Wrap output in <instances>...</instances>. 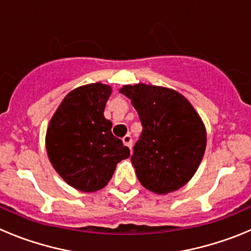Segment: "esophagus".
<instances>
[{"mask_svg":"<svg viewBox=\"0 0 251 251\" xmlns=\"http://www.w3.org/2000/svg\"><path fill=\"white\" fill-rule=\"evenodd\" d=\"M123 143H124V145H126V146H127V147L132 148V145H133L132 137H130L129 134H127V136H126V137H123Z\"/></svg>","mask_w":251,"mask_h":251,"instance_id":"obj_1","label":"esophagus"}]
</instances>
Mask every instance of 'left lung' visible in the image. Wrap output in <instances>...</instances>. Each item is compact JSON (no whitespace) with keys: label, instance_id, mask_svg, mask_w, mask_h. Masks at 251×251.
<instances>
[{"label":"left lung","instance_id":"8db88e82","mask_svg":"<svg viewBox=\"0 0 251 251\" xmlns=\"http://www.w3.org/2000/svg\"><path fill=\"white\" fill-rule=\"evenodd\" d=\"M142 123L130 157L139 182L158 195L176 191L192 178L202 161L206 129L191 103L163 86L124 85Z\"/></svg>","mask_w":251,"mask_h":251}]
</instances>
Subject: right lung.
<instances>
[{
	"label": "right lung",
	"mask_w": 251,
	"mask_h": 251,
	"mask_svg": "<svg viewBox=\"0 0 251 251\" xmlns=\"http://www.w3.org/2000/svg\"><path fill=\"white\" fill-rule=\"evenodd\" d=\"M112 88L101 83L79 86L66 95L51 118L46 151L68 185L83 192L105 187L129 148L113 136L104 108Z\"/></svg>",
	"instance_id": "right-lung-1"
}]
</instances>
